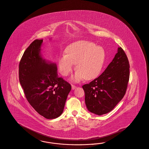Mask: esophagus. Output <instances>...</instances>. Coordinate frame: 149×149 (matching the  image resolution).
Segmentation results:
<instances>
[{"instance_id":"1","label":"esophagus","mask_w":149,"mask_h":149,"mask_svg":"<svg viewBox=\"0 0 149 149\" xmlns=\"http://www.w3.org/2000/svg\"><path fill=\"white\" fill-rule=\"evenodd\" d=\"M76 88H77L76 86H75V85H72V90H74V89H75Z\"/></svg>"}]
</instances>
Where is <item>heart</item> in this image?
Segmentation results:
<instances>
[{"label":"heart","instance_id":"obj_1","mask_svg":"<svg viewBox=\"0 0 149 149\" xmlns=\"http://www.w3.org/2000/svg\"><path fill=\"white\" fill-rule=\"evenodd\" d=\"M66 55L60 56L58 65L62 75L66 77L72 72L74 64L77 70L72 77L74 81L84 78L91 80L97 77L102 70L106 60V52L102 47L93 42L79 41L67 48Z\"/></svg>","mask_w":149,"mask_h":149}]
</instances>
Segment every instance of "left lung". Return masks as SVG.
<instances>
[{
    "instance_id": "8db88e82",
    "label": "left lung",
    "mask_w": 149,
    "mask_h": 149,
    "mask_svg": "<svg viewBox=\"0 0 149 149\" xmlns=\"http://www.w3.org/2000/svg\"><path fill=\"white\" fill-rule=\"evenodd\" d=\"M129 79L128 59L121 47L97 78L82 86L87 109L98 116L111 112L123 98Z\"/></svg>"
}]
</instances>
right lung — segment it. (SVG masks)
I'll list each match as a JSON object with an SVG mask.
<instances>
[{
	"instance_id": "1",
	"label": "right lung",
	"mask_w": 149,
	"mask_h": 149,
	"mask_svg": "<svg viewBox=\"0 0 149 149\" xmlns=\"http://www.w3.org/2000/svg\"><path fill=\"white\" fill-rule=\"evenodd\" d=\"M42 43L43 40H35L24 53L19 64V81L31 106L51 119L62 114L72 87L58 77L56 64L43 58Z\"/></svg>"
}]
</instances>
